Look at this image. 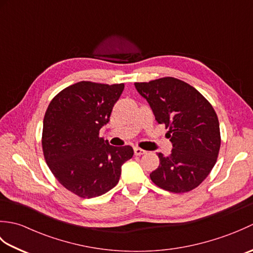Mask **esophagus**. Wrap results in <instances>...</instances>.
<instances>
[{"label":"esophagus","instance_id":"obj_1","mask_svg":"<svg viewBox=\"0 0 253 253\" xmlns=\"http://www.w3.org/2000/svg\"><path fill=\"white\" fill-rule=\"evenodd\" d=\"M133 151H135L136 155H142V154H146L147 153L146 150H142V149L138 148V147H136L135 149H133Z\"/></svg>","mask_w":253,"mask_h":253}]
</instances>
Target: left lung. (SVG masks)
<instances>
[{
  "instance_id": "left-lung-1",
  "label": "left lung",
  "mask_w": 253,
  "mask_h": 253,
  "mask_svg": "<svg viewBox=\"0 0 253 253\" xmlns=\"http://www.w3.org/2000/svg\"><path fill=\"white\" fill-rule=\"evenodd\" d=\"M155 120L169 129L173 144L168 157L158 153L159 168L150 174L158 187L175 193L195 189L216 163L221 133L215 111L204 96L182 80L164 77L135 83Z\"/></svg>"
}]
</instances>
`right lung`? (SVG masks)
Returning <instances> with one entry per match:
<instances>
[{
  "label": "right lung",
  "instance_id": "right-lung-1",
  "mask_svg": "<svg viewBox=\"0 0 253 253\" xmlns=\"http://www.w3.org/2000/svg\"><path fill=\"white\" fill-rule=\"evenodd\" d=\"M124 87L80 82L62 90L47 106L42 131L45 162L60 184L80 198L114 188L122 165L133 155L130 146L113 147L99 137Z\"/></svg>",
  "mask_w": 253,
  "mask_h": 253
}]
</instances>
